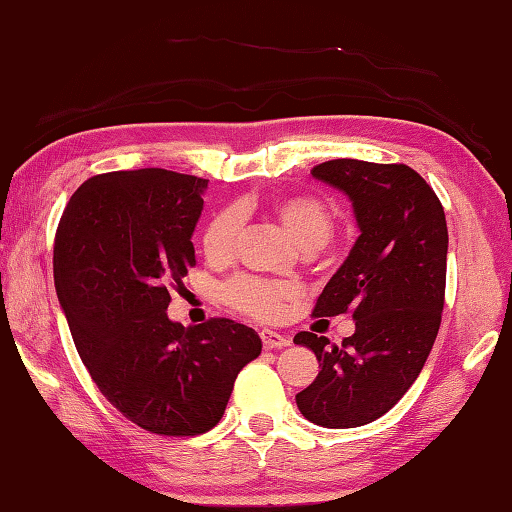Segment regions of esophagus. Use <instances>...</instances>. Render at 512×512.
I'll list each match as a JSON object with an SVG mask.
<instances>
[{
  "label": "esophagus",
  "mask_w": 512,
  "mask_h": 512,
  "mask_svg": "<svg viewBox=\"0 0 512 512\" xmlns=\"http://www.w3.org/2000/svg\"><path fill=\"white\" fill-rule=\"evenodd\" d=\"M260 341H263L265 347H285V345H289L287 336L278 334L274 330H260Z\"/></svg>",
  "instance_id": "obj_1"
}]
</instances>
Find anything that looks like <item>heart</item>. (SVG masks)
Listing matches in <instances>:
<instances>
[{"label": "heart", "instance_id": "obj_1", "mask_svg": "<svg viewBox=\"0 0 512 512\" xmlns=\"http://www.w3.org/2000/svg\"><path fill=\"white\" fill-rule=\"evenodd\" d=\"M267 214L278 220L296 245L305 252L330 243L336 218L327 202L312 194H289L267 205ZM243 216L236 207L218 209L202 229V254L214 265H225L236 254ZM303 289L294 281H272L252 274H240L223 285V301L234 312L252 316L256 321H276L287 307L301 301Z\"/></svg>", "mask_w": 512, "mask_h": 512}]
</instances>
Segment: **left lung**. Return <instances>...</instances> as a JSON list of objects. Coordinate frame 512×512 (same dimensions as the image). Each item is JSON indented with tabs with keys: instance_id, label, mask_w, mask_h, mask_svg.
<instances>
[{
	"instance_id": "left-lung-1",
	"label": "left lung",
	"mask_w": 512,
	"mask_h": 512,
	"mask_svg": "<svg viewBox=\"0 0 512 512\" xmlns=\"http://www.w3.org/2000/svg\"><path fill=\"white\" fill-rule=\"evenodd\" d=\"M312 176L350 196L361 236L312 310L352 314L356 330L336 345L298 332L321 372L296 394L305 419L356 428L394 408L426 363L446 296L448 227L441 200L408 165L327 160Z\"/></svg>"
}]
</instances>
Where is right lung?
I'll return each mask as SVG.
<instances>
[{"instance_id":"right-lung-1","label":"right lung","mask_w":512,"mask_h":512,"mask_svg":"<svg viewBox=\"0 0 512 512\" xmlns=\"http://www.w3.org/2000/svg\"><path fill=\"white\" fill-rule=\"evenodd\" d=\"M207 182L167 169L100 173L55 231V289L77 354L111 406L153 435L214 428L238 372L263 350L231 318L185 327L167 316L169 289L196 267Z\"/></svg>"}]
</instances>
